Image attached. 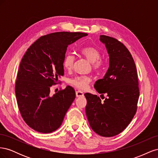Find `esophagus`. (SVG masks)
<instances>
[{"label":"esophagus","mask_w":158,"mask_h":158,"mask_svg":"<svg viewBox=\"0 0 158 158\" xmlns=\"http://www.w3.org/2000/svg\"><path fill=\"white\" fill-rule=\"evenodd\" d=\"M76 95L77 98H80V97H83L84 96V93L81 91H76Z\"/></svg>","instance_id":"1"}]
</instances>
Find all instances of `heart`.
Wrapping results in <instances>:
<instances>
[{
    "mask_svg": "<svg viewBox=\"0 0 158 158\" xmlns=\"http://www.w3.org/2000/svg\"><path fill=\"white\" fill-rule=\"evenodd\" d=\"M81 55H83L89 63H92V69L95 72H100L104 69L106 62L101 58V52L96 47L93 46H88L83 47L80 51ZM74 63V56L71 54L66 55L63 60V66L66 70L73 69ZM92 82L88 76H76L72 79L70 83L74 86L80 89H85L88 86L89 84Z\"/></svg>",
    "mask_w": 158,
    "mask_h": 158,
    "instance_id": "1",
    "label": "heart"
}]
</instances>
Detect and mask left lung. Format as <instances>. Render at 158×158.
I'll list each match as a JSON object with an SVG mask.
<instances>
[{
    "label": "left lung",
    "instance_id": "left-lung-1",
    "mask_svg": "<svg viewBox=\"0 0 158 158\" xmlns=\"http://www.w3.org/2000/svg\"><path fill=\"white\" fill-rule=\"evenodd\" d=\"M99 40L106 47L109 63L106 74L95 82L94 88L99 94H107V98L102 102L98 95L85 93V113L95 133L111 137L125 130L136 112L138 74L131 52L121 42L103 35Z\"/></svg>",
    "mask_w": 158,
    "mask_h": 158
}]
</instances>
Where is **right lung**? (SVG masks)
Returning <instances> with one entry per match:
<instances>
[{
	"mask_svg": "<svg viewBox=\"0 0 158 158\" xmlns=\"http://www.w3.org/2000/svg\"><path fill=\"white\" fill-rule=\"evenodd\" d=\"M86 35L80 32L52 33L40 37L23 55L15 92L22 117L33 130L51 133L61 125L76 98L75 90L67 85L51 95L50 88L64 75L63 60L68 46Z\"/></svg>",
	"mask_w": 158,
	"mask_h": 158,
	"instance_id": "right-lung-1",
	"label": "right lung"
}]
</instances>
